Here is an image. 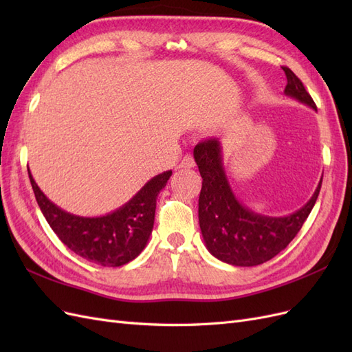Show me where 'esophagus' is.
<instances>
[{
  "mask_svg": "<svg viewBox=\"0 0 352 352\" xmlns=\"http://www.w3.org/2000/svg\"><path fill=\"white\" fill-rule=\"evenodd\" d=\"M195 166V160L192 155H185L182 162H180V167L182 168H192Z\"/></svg>",
  "mask_w": 352,
  "mask_h": 352,
  "instance_id": "obj_1",
  "label": "esophagus"
}]
</instances>
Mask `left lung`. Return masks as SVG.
<instances>
[{
	"mask_svg": "<svg viewBox=\"0 0 352 352\" xmlns=\"http://www.w3.org/2000/svg\"><path fill=\"white\" fill-rule=\"evenodd\" d=\"M282 69L287 79L285 95L317 110L295 73ZM194 158L202 177L198 219L206 247L220 261L239 267L263 264L285 250L302 228L322 188L320 180L310 201L289 216H263L245 207L233 194L217 138L199 142L194 148Z\"/></svg>",
	"mask_w": 352,
	"mask_h": 352,
	"instance_id": "8db88e82",
	"label": "left lung"
}]
</instances>
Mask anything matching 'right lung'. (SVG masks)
Instances as JSON below:
<instances>
[{"instance_id":"right-lung-1","label":"right lung","mask_w":352,"mask_h":352,"mask_svg":"<svg viewBox=\"0 0 352 352\" xmlns=\"http://www.w3.org/2000/svg\"><path fill=\"white\" fill-rule=\"evenodd\" d=\"M170 176L172 170L154 176L126 204L109 214L82 217L51 202L29 172L38 206L60 241L82 258L104 267H120L146 247L154 226L157 197Z\"/></svg>"}]
</instances>
